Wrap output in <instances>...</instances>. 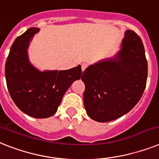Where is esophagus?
Wrapping results in <instances>:
<instances>
[{
    "mask_svg": "<svg viewBox=\"0 0 159 159\" xmlns=\"http://www.w3.org/2000/svg\"><path fill=\"white\" fill-rule=\"evenodd\" d=\"M87 66H88V65L86 63H82V71H85V69L87 68Z\"/></svg>",
    "mask_w": 159,
    "mask_h": 159,
    "instance_id": "esophagus-1",
    "label": "esophagus"
}]
</instances>
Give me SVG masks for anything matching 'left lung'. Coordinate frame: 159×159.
<instances>
[{
    "mask_svg": "<svg viewBox=\"0 0 159 159\" xmlns=\"http://www.w3.org/2000/svg\"><path fill=\"white\" fill-rule=\"evenodd\" d=\"M147 74L142 41L133 30H126L116 56L90 65L82 73L88 116L98 122H108L129 112L143 94Z\"/></svg>",
    "mask_w": 159,
    "mask_h": 159,
    "instance_id": "8db88e82",
    "label": "left lung"
}]
</instances>
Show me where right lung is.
<instances>
[{
  "label": "right lung",
  "mask_w": 159,
  "mask_h": 159,
  "mask_svg": "<svg viewBox=\"0 0 159 159\" xmlns=\"http://www.w3.org/2000/svg\"><path fill=\"white\" fill-rule=\"evenodd\" d=\"M39 29L31 27L17 37L5 63V79L12 99L20 110L34 118L57 112L66 90L82 76L81 65L68 70L41 72L28 59L30 39Z\"/></svg>",
  "instance_id": "1"
}]
</instances>
